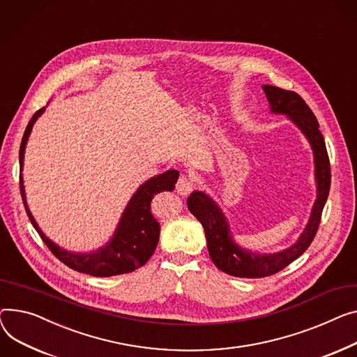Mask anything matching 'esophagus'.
<instances>
[{"instance_id":"1","label":"esophagus","mask_w":357,"mask_h":357,"mask_svg":"<svg viewBox=\"0 0 357 357\" xmlns=\"http://www.w3.org/2000/svg\"><path fill=\"white\" fill-rule=\"evenodd\" d=\"M195 189V181L188 178V176H181L176 182V192L179 195H189Z\"/></svg>"}]
</instances>
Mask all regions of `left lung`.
<instances>
[{
  "mask_svg": "<svg viewBox=\"0 0 357 357\" xmlns=\"http://www.w3.org/2000/svg\"><path fill=\"white\" fill-rule=\"evenodd\" d=\"M263 90L270 103V112L286 114L310 144L314 156L317 197L312 208L310 218H308V222L297 241L286 250L268 254L254 252L236 244L225 213L206 192L194 191L188 197L186 204L189 211L204 227L208 252L212 263L221 271L241 278H261L273 275L291 264L308 248L317 232L321 211L327 201L330 189V163L324 137L319 130L320 126L312 109L294 91L270 84H264Z\"/></svg>",
  "mask_w": 357,
  "mask_h": 357,
  "instance_id": "8db88e82",
  "label": "left lung"
}]
</instances>
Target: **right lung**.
<instances>
[{"mask_svg": "<svg viewBox=\"0 0 357 357\" xmlns=\"http://www.w3.org/2000/svg\"><path fill=\"white\" fill-rule=\"evenodd\" d=\"M44 110L45 107L34 113L26 128V132H24L20 146L21 171L24 166V153H26L29 136L33 130L36 121L44 113ZM178 178L179 172L171 169L148 179L145 183H142L137 188V191L132 195L130 201L128 202L109 243L91 252L67 251L57 245L54 241H52L49 236L41 231V228L33 217L31 211L29 209L22 175H20V189L24 206H26L33 227L40 234L41 240L47 244V247L52 250V252L61 261V263L79 273L90 274L94 277H112L117 274L132 273L136 268L148 263V259L156 250L160 234V225L151 212L152 198L162 191H174Z\"/></svg>", "mask_w": 357, "mask_h": 357, "instance_id": "1", "label": "right lung"}]
</instances>
